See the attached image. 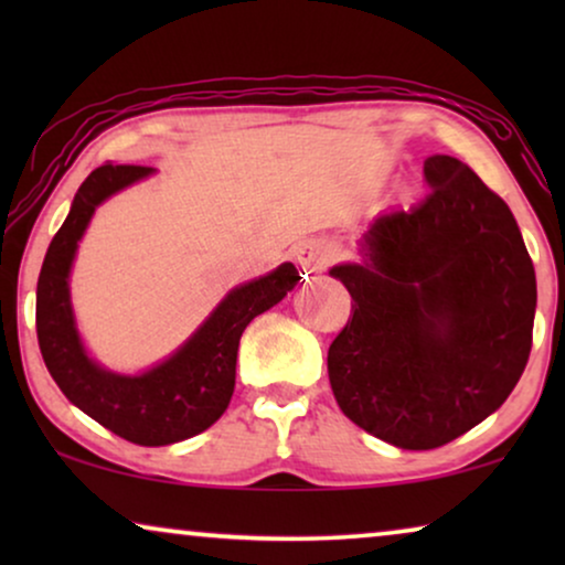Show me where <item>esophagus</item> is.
Listing matches in <instances>:
<instances>
[{
	"label": "esophagus",
	"mask_w": 565,
	"mask_h": 565,
	"mask_svg": "<svg viewBox=\"0 0 565 565\" xmlns=\"http://www.w3.org/2000/svg\"><path fill=\"white\" fill-rule=\"evenodd\" d=\"M296 262L303 273H321V269H327L334 262V246L321 242V238H313V242L300 246Z\"/></svg>",
	"instance_id": "obj_1"
}]
</instances>
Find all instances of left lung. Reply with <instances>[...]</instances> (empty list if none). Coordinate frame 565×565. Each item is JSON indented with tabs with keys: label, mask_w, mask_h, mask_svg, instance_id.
<instances>
[{
	"label": "left lung",
	"mask_w": 565,
	"mask_h": 565,
	"mask_svg": "<svg viewBox=\"0 0 565 565\" xmlns=\"http://www.w3.org/2000/svg\"><path fill=\"white\" fill-rule=\"evenodd\" d=\"M412 211L377 215L362 262L331 277L352 319L329 347L344 416L401 450H435L509 398L527 365L535 267L512 211L460 159L424 161Z\"/></svg>",
	"instance_id": "1"
}]
</instances>
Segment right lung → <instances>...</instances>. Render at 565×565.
I'll return each instance as SVG.
<instances>
[{
	"label": "right lung",
	"instance_id": "1",
	"mask_svg": "<svg viewBox=\"0 0 565 565\" xmlns=\"http://www.w3.org/2000/svg\"><path fill=\"white\" fill-rule=\"evenodd\" d=\"M151 172V167L103 164L82 182L64 226L45 252L35 292V329L45 367L76 408L128 443L161 447L195 437L221 419L234 396L238 339L254 316L296 288L300 275L285 262L259 280L238 285L172 358L141 375H120L97 365L76 331L68 273L97 205Z\"/></svg>",
	"mask_w": 565,
	"mask_h": 565
}]
</instances>
